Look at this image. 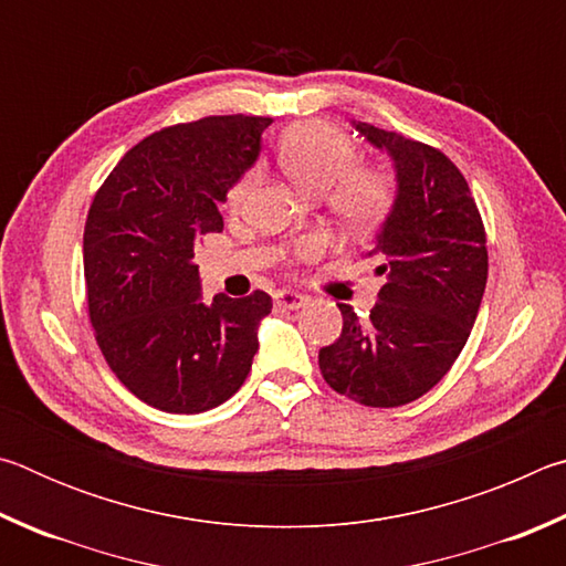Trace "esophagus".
I'll list each match as a JSON object with an SVG mask.
<instances>
[{
  "label": "esophagus",
  "mask_w": 566,
  "mask_h": 566,
  "mask_svg": "<svg viewBox=\"0 0 566 566\" xmlns=\"http://www.w3.org/2000/svg\"><path fill=\"white\" fill-rule=\"evenodd\" d=\"M306 304V296L304 294H300V292H280L274 296V306L276 310H284V312H290V310H300V306H304Z\"/></svg>",
  "instance_id": "esophagus-1"
}]
</instances>
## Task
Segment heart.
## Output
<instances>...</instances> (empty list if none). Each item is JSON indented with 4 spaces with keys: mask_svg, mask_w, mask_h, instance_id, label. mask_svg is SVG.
Returning <instances> with one entry per match:
<instances>
[{
    "mask_svg": "<svg viewBox=\"0 0 566 566\" xmlns=\"http://www.w3.org/2000/svg\"><path fill=\"white\" fill-rule=\"evenodd\" d=\"M280 167L304 191L322 195L334 219L344 227L361 229L379 222L395 199V185L387 171L359 165V151L342 129L322 122L296 124L280 142ZM256 169H247L227 191L232 212L244 209L256 187ZM317 239H302L294 247V260H314Z\"/></svg>",
    "mask_w": 566,
    "mask_h": 566,
    "instance_id": "b5f03b06",
    "label": "heart"
}]
</instances>
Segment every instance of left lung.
<instances>
[{"label":"left lung","mask_w":566,"mask_h":566,"mask_svg":"<svg viewBox=\"0 0 566 566\" xmlns=\"http://www.w3.org/2000/svg\"><path fill=\"white\" fill-rule=\"evenodd\" d=\"M387 149L397 199L367 260L385 276L359 319L339 304L342 334L319 349L327 385L364 407H401L442 379L474 327L486 286V232L462 171L444 151L354 122Z\"/></svg>","instance_id":"8db88e82"}]
</instances>
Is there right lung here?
<instances>
[{"instance_id":"1","label":"right lung","mask_w":566,"mask_h":566,"mask_svg":"<svg viewBox=\"0 0 566 566\" xmlns=\"http://www.w3.org/2000/svg\"><path fill=\"white\" fill-rule=\"evenodd\" d=\"M272 117L224 114L134 145L94 195L84 282L94 339L134 397L199 415L244 385L272 296L202 300L195 249L224 229L217 205L260 155Z\"/></svg>"}]
</instances>
